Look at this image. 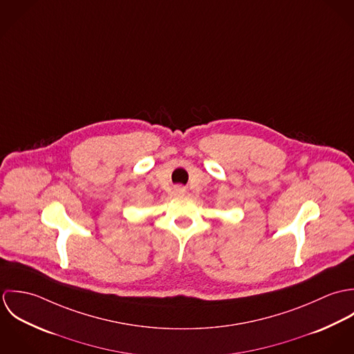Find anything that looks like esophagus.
Wrapping results in <instances>:
<instances>
[{
    "label": "esophagus",
    "instance_id": "obj_1",
    "mask_svg": "<svg viewBox=\"0 0 354 354\" xmlns=\"http://www.w3.org/2000/svg\"><path fill=\"white\" fill-rule=\"evenodd\" d=\"M174 192H176L177 195H184L185 188H183V187H176V188H174Z\"/></svg>",
    "mask_w": 354,
    "mask_h": 354
}]
</instances>
